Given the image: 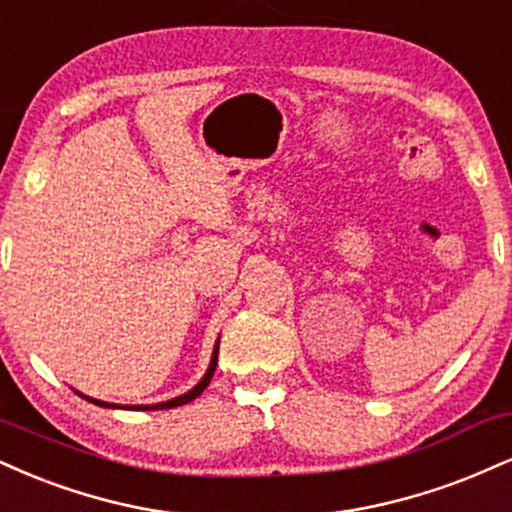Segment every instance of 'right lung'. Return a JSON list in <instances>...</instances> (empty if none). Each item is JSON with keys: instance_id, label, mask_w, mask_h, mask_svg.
<instances>
[{"instance_id": "add662e5", "label": "right lung", "mask_w": 512, "mask_h": 512, "mask_svg": "<svg viewBox=\"0 0 512 512\" xmlns=\"http://www.w3.org/2000/svg\"><path fill=\"white\" fill-rule=\"evenodd\" d=\"M217 355H219V338H217V343H214L212 360H209L207 372L202 374V379L197 381L193 389L186 391V393H181V396H176V398H171V400H162V403H155V405H116V403H104V400L90 398V396H85V393H80V391H76V393H78L80 398L88 400V403L100 405V408H121V410H169V408H178V405H186V403H190V400H195L202 391L207 389L209 381H212V377H214V369H217Z\"/></svg>"}]
</instances>
